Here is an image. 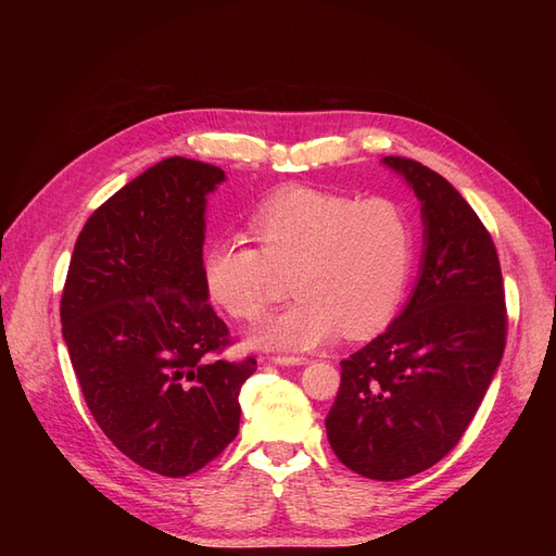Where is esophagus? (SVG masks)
Wrapping results in <instances>:
<instances>
[{"label":"esophagus","instance_id":"obj_1","mask_svg":"<svg viewBox=\"0 0 556 556\" xmlns=\"http://www.w3.org/2000/svg\"><path fill=\"white\" fill-rule=\"evenodd\" d=\"M274 364L278 366H304L308 364V357H299V355H276L271 357Z\"/></svg>","mask_w":556,"mask_h":556}]
</instances>
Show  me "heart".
Returning a JSON list of instances; mask_svg holds the SVG:
<instances>
[{
	"label": "heart",
	"instance_id": "obj_1",
	"mask_svg": "<svg viewBox=\"0 0 556 556\" xmlns=\"http://www.w3.org/2000/svg\"><path fill=\"white\" fill-rule=\"evenodd\" d=\"M257 248L217 241L206 250L211 299L241 323H257L290 278L292 304L252 343L311 350L343 331L364 339L390 323L408 288L415 233L392 199H355L317 188H285L248 215Z\"/></svg>",
	"mask_w": 556,
	"mask_h": 556
}]
</instances>
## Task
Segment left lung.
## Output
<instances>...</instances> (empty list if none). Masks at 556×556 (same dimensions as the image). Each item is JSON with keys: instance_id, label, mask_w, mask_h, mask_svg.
I'll list each match as a JSON object with an SVG mask.
<instances>
[{"instance_id": "left-lung-1", "label": "left lung", "mask_w": 556, "mask_h": 556, "mask_svg": "<svg viewBox=\"0 0 556 556\" xmlns=\"http://www.w3.org/2000/svg\"><path fill=\"white\" fill-rule=\"evenodd\" d=\"M382 162L422 201V271L394 323L341 362L325 425L355 473L403 480L462 441L503 357L508 315L496 245L468 201L425 164Z\"/></svg>"}]
</instances>
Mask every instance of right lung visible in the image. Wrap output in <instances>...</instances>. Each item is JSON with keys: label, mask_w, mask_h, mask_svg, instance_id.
<instances>
[{"label": "right lung", "mask_w": 556, "mask_h": 556, "mask_svg": "<svg viewBox=\"0 0 556 556\" xmlns=\"http://www.w3.org/2000/svg\"><path fill=\"white\" fill-rule=\"evenodd\" d=\"M223 180L220 166L169 157L127 182L78 233L60 301L94 422L166 478L237 439L241 384L257 371L255 357H220L231 339L204 282L206 194Z\"/></svg>", "instance_id": "add662e5"}]
</instances>
